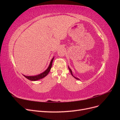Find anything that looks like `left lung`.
I'll return each instance as SVG.
<instances>
[{
    "label": "left lung",
    "mask_w": 120,
    "mask_h": 120,
    "mask_svg": "<svg viewBox=\"0 0 120 120\" xmlns=\"http://www.w3.org/2000/svg\"><path fill=\"white\" fill-rule=\"evenodd\" d=\"M68 69H69V70H70V72H71V75H72V77H74L75 79H78V78H75V77H74V75H72V71H71V69L70 68H69V67H68Z\"/></svg>",
    "instance_id": "1"
}]
</instances>
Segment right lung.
<instances>
[{
	"label": "right lung",
	"instance_id": "1",
	"mask_svg": "<svg viewBox=\"0 0 120 120\" xmlns=\"http://www.w3.org/2000/svg\"><path fill=\"white\" fill-rule=\"evenodd\" d=\"M53 59H54V57L52 58V60L50 61V64L49 65L48 68H47L44 72H43L42 73L39 74V75H34V76H26L25 75H23L26 79H30V81H38V79H41L43 78H45V76H46L48 75L49 71H50V69H51L52 67V64Z\"/></svg>",
	"mask_w": 120,
	"mask_h": 120
}]
</instances>
